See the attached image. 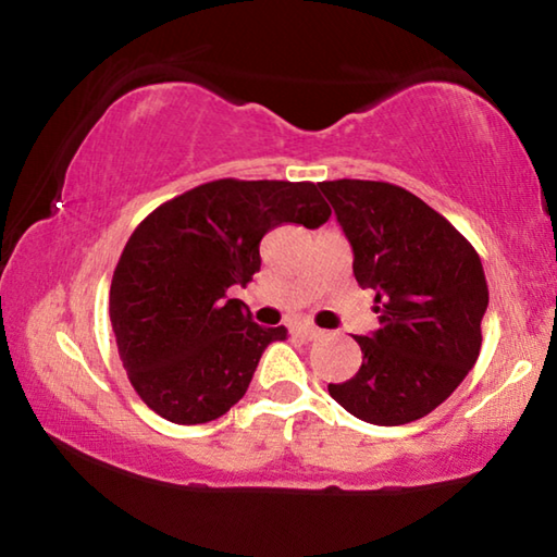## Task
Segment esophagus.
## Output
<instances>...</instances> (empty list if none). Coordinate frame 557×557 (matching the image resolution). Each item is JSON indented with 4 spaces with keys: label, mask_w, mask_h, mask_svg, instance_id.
Returning <instances> with one entry per match:
<instances>
[{
    "label": "esophagus",
    "mask_w": 557,
    "mask_h": 557,
    "mask_svg": "<svg viewBox=\"0 0 557 557\" xmlns=\"http://www.w3.org/2000/svg\"><path fill=\"white\" fill-rule=\"evenodd\" d=\"M297 334L305 338V342H314V338H319L322 336L324 332L319 326H314V324H301L299 329H297Z\"/></svg>",
    "instance_id": "34e87169"
}]
</instances>
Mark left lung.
Listing matches in <instances>:
<instances>
[{
    "mask_svg": "<svg viewBox=\"0 0 557 557\" xmlns=\"http://www.w3.org/2000/svg\"><path fill=\"white\" fill-rule=\"evenodd\" d=\"M354 248V277L375 289L379 329L354 336L363 363L329 383L371 425H405L445 403L476 363L488 287L482 260L445 215L388 182L319 184Z\"/></svg>",
    "mask_w": 557,
    "mask_h": 557,
    "instance_id": "1",
    "label": "left lung"
}]
</instances>
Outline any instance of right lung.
Returning <instances> with one entry per match:
<instances>
[{
	"label": "right lung",
	"mask_w": 557,
	"mask_h": 557,
	"mask_svg": "<svg viewBox=\"0 0 557 557\" xmlns=\"http://www.w3.org/2000/svg\"><path fill=\"white\" fill-rule=\"evenodd\" d=\"M332 209L312 182L215 178L154 209L122 250L110 322L132 388L164 420L228 412L285 326H260L233 285L260 270V240L282 223L319 228Z\"/></svg>",
	"instance_id": "1"
}]
</instances>
